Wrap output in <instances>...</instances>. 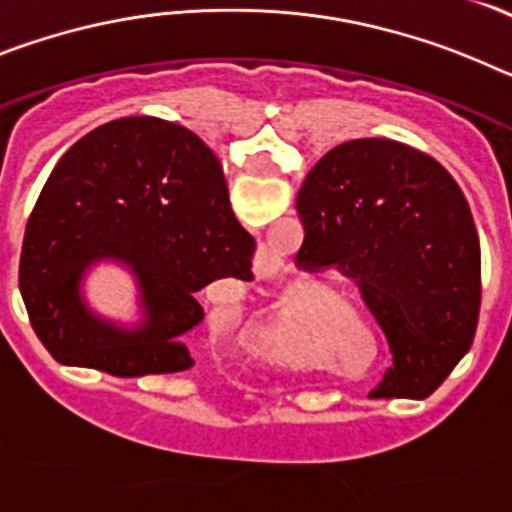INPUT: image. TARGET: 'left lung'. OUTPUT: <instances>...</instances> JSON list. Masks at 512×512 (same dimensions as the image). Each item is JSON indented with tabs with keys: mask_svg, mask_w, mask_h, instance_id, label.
<instances>
[{
	"mask_svg": "<svg viewBox=\"0 0 512 512\" xmlns=\"http://www.w3.org/2000/svg\"><path fill=\"white\" fill-rule=\"evenodd\" d=\"M297 212L307 269L354 279L384 330L392 395H431L472 348L482 302L479 235L454 176L395 140H348L312 166Z\"/></svg>",
	"mask_w": 512,
	"mask_h": 512,
	"instance_id": "obj_1",
	"label": "left lung"
}]
</instances>
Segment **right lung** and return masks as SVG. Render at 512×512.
<instances>
[{
    "label": "right lung",
    "mask_w": 512,
    "mask_h": 512,
    "mask_svg": "<svg viewBox=\"0 0 512 512\" xmlns=\"http://www.w3.org/2000/svg\"><path fill=\"white\" fill-rule=\"evenodd\" d=\"M253 251L215 153L176 122L122 117L76 140L48 176L22 241L20 295L58 364L112 377L184 372L187 336L205 320L197 292L253 279ZM99 258L139 279L140 329L104 324L80 300V277Z\"/></svg>",
    "instance_id": "obj_1"
}]
</instances>
